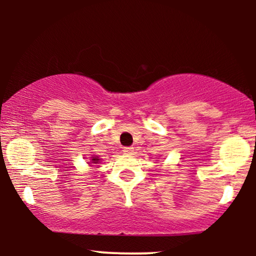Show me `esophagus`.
I'll use <instances>...</instances> for the list:
<instances>
[{
    "label": "esophagus",
    "mask_w": 256,
    "mask_h": 256,
    "mask_svg": "<svg viewBox=\"0 0 256 256\" xmlns=\"http://www.w3.org/2000/svg\"><path fill=\"white\" fill-rule=\"evenodd\" d=\"M122 152H124L126 155H132L134 154V148H132V146H128V148H124Z\"/></svg>",
    "instance_id": "1"
}]
</instances>
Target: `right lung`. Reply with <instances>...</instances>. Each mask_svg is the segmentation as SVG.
<instances>
[{
  "instance_id": "right-lung-1",
  "label": "right lung",
  "mask_w": 256,
  "mask_h": 256,
  "mask_svg": "<svg viewBox=\"0 0 256 256\" xmlns=\"http://www.w3.org/2000/svg\"><path fill=\"white\" fill-rule=\"evenodd\" d=\"M100 162H101V158H98V156H96V155H91V156H89L88 165H89L90 167H96V166H98Z\"/></svg>"
}]
</instances>
